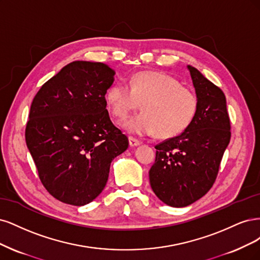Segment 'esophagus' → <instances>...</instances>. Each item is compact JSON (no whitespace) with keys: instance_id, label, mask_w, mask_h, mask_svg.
<instances>
[{"instance_id":"34e87169","label":"esophagus","mask_w":260,"mask_h":260,"mask_svg":"<svg viewBox=\"0 0 260 260\" xmlns=\"http://www.w3.org/2000/svg\"><path fill=\"white\" fill-rule=\"evenodd\" d=\"M128 141H129V146L131 147H137V146L140 145V141L135 139V138H133V137H129Z\"/></svg>"}]
</instances>
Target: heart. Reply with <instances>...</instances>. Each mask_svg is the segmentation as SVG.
Segmentation results:
<instances>
[{
    "label": "heart",
    "mask_w": 260,
    "mask_h": 260,
    "mask_svg": "<svg viewBox=\"0 0 260 260\" xmlns=\"http://www.w3.org/2000/svg\"><path fill=\"white\" fill-rule=\"evenodd\" d=\"M112 114L125 120L140 108L144 112L124 123L128 133L137 136L172 138L179 135L194 120L199 99L193 90L169 74L140 72L134 75L131 87L115 82L107 91Z\"/></svg>",
    "instance_id": "heart-1"
}]
</instances>
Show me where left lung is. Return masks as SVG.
Returning a JSON list of instances; mask_svg holds the SVG:
<instances>
[{
  "label": "left lung",
  "instance_id": "8db88e82",
  "mask_svg": "<svg viewBox=\"0 0 260 260\" xmlns=\"http://www.w3.org/2000/svg\"><path fill=\"white\" fill-rule=\"evenodd\" d=\"M188 70L199 99L197 115L180 135L155 146L149 171L155 196L173 207L194 203L213 187L231 137L223 91L194 67Z\"/></svg>",
  "mask_w": 260,
  "mask_h": 260
}]
</instances>
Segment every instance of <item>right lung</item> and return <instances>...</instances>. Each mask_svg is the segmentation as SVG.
<instances>
[{"label":"right lung","mask_w":260,"mask_h":260,"mask_svg":"<svg viewBox=\"0 0 260 260\" xmlns=\"http://www.w3.org/2000/svg\"><path fill=\"white\" fill-rule=\"evenodd\" d=\"M114 70L103 62L73 61L33 98L26 142L41 182L55 199L88 204L104 190L115 156L128 138L110 120L106 93Z\"/></svg>","instance_id":"add662e5"}]
</instances>
